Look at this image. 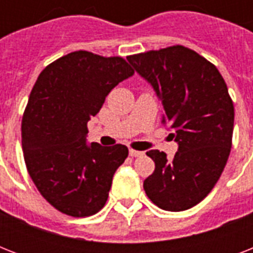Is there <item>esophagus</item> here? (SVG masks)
I'll list each match as a JSON object with an SVG mask.
<instances>
[{
    "label": "esophagus",
    "mask_w": 253,
    "mask_h": 253,
    "mask_svg": "<svg viewBox=\"0 0 253 253\" xmlns=\"http://www.w3.org/2000/svg\"><path fill=\"white\" fill-rule=\"evenodd\" d=\"M143 154H144V152H142V151L130 150V156H132V158H136V156H142Z\"/></svg>",
    "instance_id": "obj_1"
}]
</instances>
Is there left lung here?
I'll list each match as a JSON object with an SVG mask.
<instances>
[{
    "label": "left lung",
    "mask_w": 253,
    "mask_h": 253,
    "mask_svg": "<svg viewBox=\"0 0 253 253\" xmlns=\"http://www.w3.org/2000/svg\"><path fill=\"white\" fill-rule=\"evenodd\" d=\"M162 99V123L178 143L173 160L166 152H147L154 173L143 188L167 211L196 206L211 192L232 146L234 103L216 67L196 51L176 44L127 57Z\"/></svg>",
    "instance_id": "obj_1"
}]
</instances>
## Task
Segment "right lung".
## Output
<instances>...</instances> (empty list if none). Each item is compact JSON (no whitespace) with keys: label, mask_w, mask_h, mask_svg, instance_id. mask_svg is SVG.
Listing matches in <instances>:
<instances>
[{"label":"right lung","mask_w":253,"mask_h":253,"mask_svg":"<svg viewBox=\"0 0 253 253\" xmlns=\"http://www.w3.org/2000/svg\"><path fill=\"white\" fill-rule=\"evenodd\" d=\"M132 75L123 57L75 51L38 77L22 118V150L39 193L63 214L90 216L106 204L128 148L87 146V121L111 89Z\"/></svg>","instance_id":"add662e5"}]
</instances>
